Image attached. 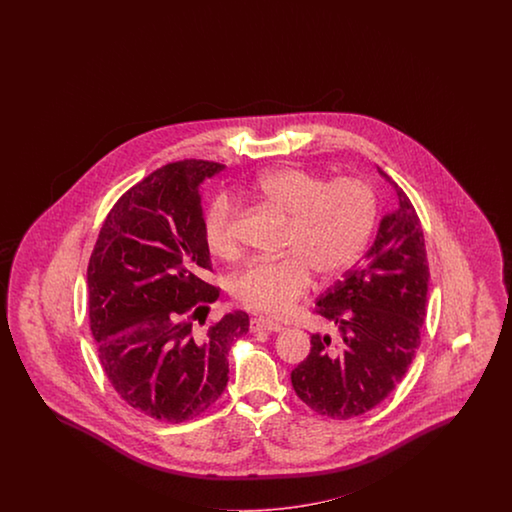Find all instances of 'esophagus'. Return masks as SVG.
<instances>
[{
  "label": "esophagus",
  "instance_id": "1",
  "mask_svg": "<svg viewBox=\"0 0 512 512\" xmlns=\"http://www.w3.org/2000/svg\"><path fill=\"white\" fill-rule=\"evenodd\" d=\"M249 330L251 332H279V330H283V326L276 323V321H272V319H268V317H255V319H251V323H249Z\"/></svg>",
  "mask_w": 512,
  "mask_h": 512
}]
</instances>
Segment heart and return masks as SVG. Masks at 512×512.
<instances>
[{
    "instance_id": "obj_1",
    "label": "heart",
    "mask_w": 512,
    "mask_h": 512,
    "mask_svg": "<svg viewBox=\"0 0 512 512\" xmlns=\"http://www.w3.org/2000/svg\"><path fill=\"white\" fill-rule=\"evenodd\" d=\"M249 197L287 217L279 259L249 263L233 281V295L249 310L283 315L310 287L311 272L330 279L357 263L372 236L377 201L360 178L323 182L313 172L281 167L264 172ZM202 233L208 251L233 261L240 255L233 201L225 195L208 206Z\"/></svg>"
}]
</instances>
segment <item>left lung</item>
Returning <instances> with one entry per match:
<instances>
[{"label":"left lung","mask_w":512,"mask_h":512,"mask_svg":"<svg viewBox=\"0 0 512 512\" xmlns=\"http://www.w3.org/2000/svg\"><path fill=\"white\" fill-rule=\"evenodd\" d=\"M398 208L379 223L357 268L317 300L315 313L336 326V340L311 334L310 355L291 373L296 396L328 419L358 417L403 379L426 317L428 259L415 206L387 172Z\"/></svg>","instance_id":"obj_1"}]
</instances>
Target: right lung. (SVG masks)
Segmentation results:
<instances>
[{"instance_id": "1", "label": "right lung", "mask_w": 512, "mask_h": 512, "mask_svg": "<svg viewBox=\"0 0 512 512\" xmlns=\"http://www.w3.org/2000/svg\"><path fill=\"white\" fill-rule=\"evenodd\" d=\"M221 169L184 159L146 176L112 206L88 264L101 366L125 403L161 422L193 419L216 402L231 345L249 330L240 310L195 330L219 296L199 278L212 270L199 187Z\"/></svg>"}]
</instances>
